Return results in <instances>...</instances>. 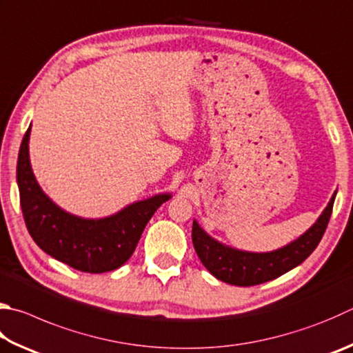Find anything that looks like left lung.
<instances>
[{"label":"left lung","mask_w":353,"mask_h":353,"mask_svg":"<svg viewBox=\"0 0 353 353\" xmlns=\"http://www.w3.org/2000/svg\"><path fill=\"white\" fill-rule=\"evenodd\" d=\"M335 196L336 191L333 193L321 216L318 217V221L296 241L287 243L283 248L267 253L242 252V250L223 245L219 241L213 239L208 233L203 232L196 221H193L191 238H193L194 250L205 268L223 283L239 287L267 283V281L278 278L303 264L318 247L325 228H327Z\"/></svg>","instance_id":"8db88e82"}]
</instances>
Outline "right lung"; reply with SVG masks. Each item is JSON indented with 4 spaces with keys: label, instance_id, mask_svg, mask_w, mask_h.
<instances>
[{
    "label": "right lung",
    "instance_id": "right-lung-1",
    "mask_svg": "<svg viewBox=\"0 0 353 353\" xmlns=\"http://www.w3.org/2000/svg\"><path fill=\"white\" fill-rule=\"evenodd\" d=\"M30 126L26 131L17 163L20 203L32 239L43 252L75 270L105 273L131 258L146 223L171 194H156L134 202L112 216L85 219L61 210L43 193L29 160Z\"/></svg>",
    "mask_w": 353,
    "mask_h": 353
}]
</instances>
